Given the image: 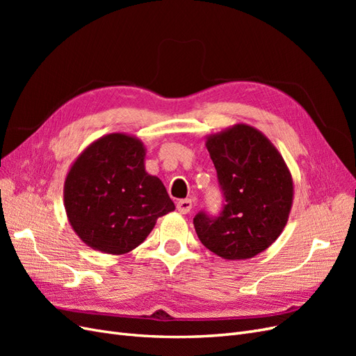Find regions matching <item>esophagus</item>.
I'll list each match as a JSON object with an SVG mask.
<instances>
[{"label":"esophagus","instance_id":"obj_1","mask_svg":"<svg viewBox=\"0 0 356 356\" xmlns=\"http://www.w3.org/2000/svg\"><path fill=\"white\" fill-rule=\"evenodd\" d=\"M177 209L181 213H188L193 209V200L191 199H182L177 202Z\"/></svg>","mask_w":356,"mask_h":356}]
</instances>
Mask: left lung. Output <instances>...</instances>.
<instances>
[{"label": "left lung", "instance_id": "left-lung-1", "mask_svg": "<svg viewBox=\"0 0 356 356\" xmlns=\"http://www.w3.org/2000/svg\"><path fill=\"white\" fill-rule=\"evenodd\" d=\"M225 204L218 217L199 212L200 242L224 260H248L267 250L285 229L294 182L284 157L258 129L238 123L207 136Z\"/></svg>", "mask_w": 356, "mask_h": 356}]
</instances>
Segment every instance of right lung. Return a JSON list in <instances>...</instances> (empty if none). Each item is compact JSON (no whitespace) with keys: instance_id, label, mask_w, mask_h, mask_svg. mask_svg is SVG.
I'll use <instances>...</instances> for the list:
<instances>
[{"instance_id":"right-lung-1","label":"right lung","mask_w":356,"mask_h":356,"mask_svg":"<svg viewBox=\"0 0 356 356\" xmlns=\"http://www.w3.org/2000/svg\"><path fill=\"white\" fill-rule=\"evenodd\" d=\"M141 139L115 132L86 147L63 184L72 230L92 250L122 255L141 245L159 217L175 209L157 177L145 170Z\"/></svg>"}]
</instances>
